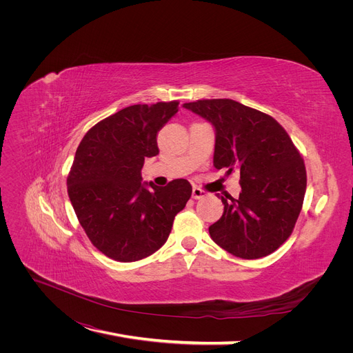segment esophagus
Returning a JSON list of instances; mask_svg holds the SVG:
<instances>
[{
    "mask_svg": "<svg viewBox=\"0 0 353 353\" xmlns=\"http://www.w3.org/2000/svg\"><path fill=\"white\" fill-rule=\"evenodd\" d=\"M206 196H208V193H206L205 190H201V189H199V188H194V189H193V192H192V197H193L194 200L203 199V197H206Z\"/></svg>",
    "mask_w": 353,
    "mask_h": 353,
    "instance_id": "1",
    "label": "esophagus"
}]
</instances>
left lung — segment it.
Here are the masks:
<instances>
[{
    "label": "left lung",
    "instance_id": "1",
    "mask_svg": "<svg viewBox=\"0 0 353 353\" xmlns=\"http://www.w3.org/2000/svg\"><path fill=\"white\" fill-rule=\"evenodd\" d=\"M183 107L213 125L216 169L240 172L242 192L221 197L223 216L209 228L213 242L242 259L273 253L292 234L303 205L306 169L298 148L273 117L234 100Z\"/></svg>",
    "mask_w": 353,
    "mask_h": 353
}]
</instances>
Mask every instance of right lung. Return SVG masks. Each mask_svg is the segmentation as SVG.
I'll use <instances>...</instances> for the list:
<instances>
[{"label":"right lung","instance_id":"add662e5","mask_svg":"<svg viewBox=\"0 0 353 353\" xmlns=\"http://www.w3.org/2000/svg\"><path fill=\"white\" fill-rule=\"evenodd\" d=\"M177 105L125 107L91 127L76 152L67 177L72 209L90 242L117 262H136L159 250L192 196L184 179L165 188L141 183L144 159L159 154L157 133Z\"/></svg>","mask_w":353,"mask_h":353}]
</instances>
